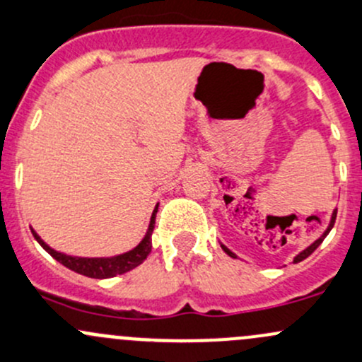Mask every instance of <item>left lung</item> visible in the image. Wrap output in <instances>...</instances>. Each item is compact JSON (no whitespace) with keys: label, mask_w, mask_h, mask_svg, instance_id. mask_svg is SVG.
<instances>
[{"label":"left lung","mask_w":362,"mask_h":362,"mask_svg":"<svg viewBox=\"0 0 362 362\" xmlns=\"http://www.w3.org/2000/svg\"><path fill=\"white\" fill-rule=\"evenodd\" d=\"M334 220H337V210H334V211H333V215H332V220H329V226H328V229H326V230H325V234H322V235H321V238H319V239H315V241H314V243H312V245L309 246V248H305V250H303V251H300V253H298V255H296V257H295V258H293V264H298V262L305 260V258H307V257H309V255H312V253H314V250H315V248H317V246H319V245H321V243H322V239H325V238H326V235H328V234H329V230H332V229H333V226H334ZM222 250H223V251H226V253H227V255H229V257H232V258H238V257H235V255H234V253H232V251H230L229 248H226V246H223V245H222Z\"/></svg>","instance_id":"8db88e82"}]
</instances>
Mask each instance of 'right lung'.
Listing matches in <instances>:
<instances>
[{"label": "right lung", "instance_id": "add662e5", "mask_svg": "<svg viewBox=\"0 0 362 362\" xmlns=\"http://www.w3.org/2000/svg\"><path fill=\"white\" fill-rule=\"evenodd\" d=\"M156 213H158V204H156L154 211H152L149 229H147L146 235H144L142 241L135 246V248L127 251L123 255H116V257H105V258H85V257H71V255L60 253V251L50 248L40 235L30 229L33 232L34 239L43 246L45 251L52 255L57 262L64 265V267L71 269V271L83 274L86 277H93V279H107V277L119 276V274H124L132 269L139 267L144 260L147 258V255L151 253L152 250V230H154L156 223Z\"/></svg>", "mask_w": 362, "mask_h": 362}]
</instances>
